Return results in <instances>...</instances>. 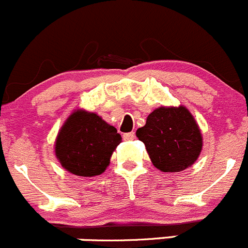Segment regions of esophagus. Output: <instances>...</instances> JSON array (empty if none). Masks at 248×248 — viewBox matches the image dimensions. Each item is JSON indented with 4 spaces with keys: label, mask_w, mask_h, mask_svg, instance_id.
Listing matches in <instances>:
<instances>
[{
    "label": "esophagus",
    "mask_w": 248,
    "mask_h": 248,
    "mask_svg": "<svg viewBox=\"0 0 248 248\" xmlns=\"http://www.w3.org/2000/svg\"><path fill=\"white\" fill-rule=\"evenodd\" d=\"M136 138L135 132H129V133H124V140H133Z\"/></svg>",
    "instance_id": "34e87169"
}]
</instances>
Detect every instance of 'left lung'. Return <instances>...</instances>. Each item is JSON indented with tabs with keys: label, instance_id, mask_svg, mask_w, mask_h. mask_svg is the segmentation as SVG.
Instances as JSON below:
<instances>
[{
	"label": "left lung",
	"instance_id": "obj_1",
	"mask_svg": "<svg viewBox=\"0 0 248 248\" xmlns=\"http://www.w3.org/2000/svg\"><path fill=\"white\" fill-rule=\"evenodd\" d=\"M153 165L163 172H179L196 163L203 147L197 121L185 106H160L136 132Z\"/></svg>",
	"mask_w": 248,
	"mask_h": 248
}]
</instances>
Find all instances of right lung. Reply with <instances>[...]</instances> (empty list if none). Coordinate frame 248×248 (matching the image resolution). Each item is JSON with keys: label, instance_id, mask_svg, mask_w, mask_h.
Masks as SVG:
<instances>
[{"label": "right lung", "instance_id": "add662e5", "mask_svg": "<svg viewBox=\"0 0 248 248\" xmlns=\"http://www.w3.org/2000/svg\"><path fill=\"white\" fill-rule=\"evenodd\" d=\"M122 137L98 113L78 108L57 133L55 155L64 170L83 177L100 175Z\"/></svg>", "mask_w": 248, "mask_h": 248}]
</instances>
